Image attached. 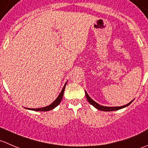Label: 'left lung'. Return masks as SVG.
I'll use <instances>...</instances> for the list:
<instances>
[{"label":"left lung","mask_w":148,"mask_h":148,"mask_svg":"<svg viewBox=\"0 0 148 148\" xmlns=\"http://www.w3.org/2000/svg\"><path fill=\"white\" fill-rule=\"evenodd\" d=\"M85 95H86V99H87V101L89 103H90L92 105H93L94 107H96L97 110H101V111H105V112L115 111V110H120V109L124 108V107H127V106L130 105V104L132 102V101H133V100H132V102H130V103H128V104H125V105H124V106H121V107H104V106L100 105V104H97V102H95L94 100H92V99H91L90 97H89V95H88V94L86 93V92H85Z\"/></svg>","instance_id":"obj_1"}]
</instances>
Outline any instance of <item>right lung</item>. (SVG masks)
Instances as JSON below:
<instances>
[{
	"instance_id": "right-lung-1",
	"label": "right lung",
	"mask_w": 148,
	"mask_h": 148,
	"mask_svg": "<svg viewBox=\"0 0 148 148\" xmlns=\"http://www.w3.org/2000/svg\"><path fill=\"white\" fill-rule=\"evenodd\" d=\"M66 84H65L64 86V88L62 89V92H61L60 95H59V97H58L57 98H56V100L54 101L52 104H51L49 106H46L45 107H41V108H38V109H30L28 108V110H34V111H49V110H53V108H55V107H56V106H58L59 104V103L61 102V101H62V97H63V95H64V89H65V86Z\"/></svg>"
}]
</instances>
